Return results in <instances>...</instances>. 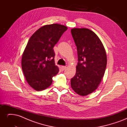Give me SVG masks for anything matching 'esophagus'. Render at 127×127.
<instances>
[{
    "mask_svg": "<svg viewBox=\"0 0 127 127\" xmlns=\"http://www.w3.org/2000/svg\"><path fill=\"white\" fill-rule=\"evenodd\" d=\"M66 69V66H62L61 67V69H62V70H64Z\"/></svg>",
    "mask_w": 127,
    "mask_h": 127,
    "instance_id": "1",
    "label": "esophagus"
}]
</instances>
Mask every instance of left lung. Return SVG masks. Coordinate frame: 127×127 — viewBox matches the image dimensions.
<instances>
[{"label":"left lung","mask_w":127,"mask_h":127,"mask_svg":"<svg viewBox=\"0 0 127 127\" xmlns=\"http://www.w3.org/2000/svg\"><path fill=\"white\" fill-rule=\"evenodd\" d=\"M71 33L78 60L71 87L77 94L86 96L96 90L101 82L106 66V53L101 40L92 31L74 28Z\"/></svg>","instance_id":"obj_1"}]
</instances>
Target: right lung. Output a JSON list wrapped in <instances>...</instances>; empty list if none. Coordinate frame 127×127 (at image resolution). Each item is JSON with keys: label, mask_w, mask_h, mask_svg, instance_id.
Instances as JSON below:
<instances>
[{"label": "right lung", "mask_w": 127, "mask_h": 127, "mask_svg": "<svg viewBox=\"0 0 127 127\" xmlns=\"http://www.w3.org/2000/svg\"><path fill=\"white\" fill-rule=\"evenodd\" d=\"M67 29L58 24L45 25L30 38L23 53L21 64L26 82L35 91L49 87L53 77L58 73L53 48Z\"/></svg>", "instance_id": "obj_1"}]
</instances>
